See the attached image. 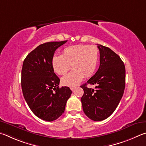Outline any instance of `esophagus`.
<instances>
[{
	"instance_id": "1",
	"label": "esophagus",
	"mask_w": 146,
	"mask_h": 146,
	"mask_svg": "<svg viewBox=\"0 0 146 146\" xmlns=\"http://www.w3.org/2000/svg\"><path fill=\"white\" fill-rule=\"evenodd\" d=\"M76 87H70V89H71V90L72 91V92H74L75 90V89H76Z\"/></svg>"
}]
</instances>
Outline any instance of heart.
<instances>
[{"label":"heart","instance_id":"obj_1","mask_svg":"<svg viewBox=\"0 0 146 146\" xmlns=\"http://www.w3.org/2000/svg\"><path fill=\"white\" fill-rule=\"evenodd\" d=\"M99 58L98 47L94 45H75L65 48L62 55H55L52 58V66L58 75H65L73 68L70 73L61 78V84L74 87L84 78L92 76L97 68Z\"/></svg>","mask_w":146,"mask_h":146}]
</instances>
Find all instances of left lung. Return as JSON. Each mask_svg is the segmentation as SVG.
Listing matches in <instances>:
<instances>
[{
  "label": "left lung",
  "instance_id": "left-lung-1",
  "mask_svg": "<svg viewBox=\"0 0 146 146\" xmlns=\"http://www.w3.org/2000/svg\"><path fill=\"white\" fill-rule=\"evenodd\" d=\"M100 53L98 70L86 83L81 85L84 94L81 99L84 113L94 121L108 118L115 110L123 96L126 70L123 61L110 48L98 44ZM87 84L96 85L89 89Z\"/></svg>",
  "mask_w": 146,
  "mask_h": 146
}]
</instances>
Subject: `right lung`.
<instances>
[{
	"label": "right lung",
	"instance_id": "right-lung-1",
	"mask_svg": "<svg viewBox=\"0 0 146 146\" xmlns=\"http://www.w3.org/2000/svg\"><path fill=\"white\" fill-rule=\"evenodd\" d=\"M66 42L41 44L26 56L23 63V95L33 113L44 121L50 122L59 118L72 94L68 86L59 88L60 80L51 64L55 50Z\"/></svg>",
	"mask_w": 146,
	"mask_h": 146
}]
</instances>
